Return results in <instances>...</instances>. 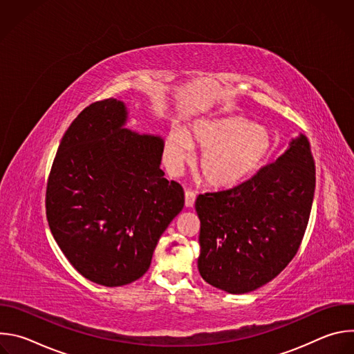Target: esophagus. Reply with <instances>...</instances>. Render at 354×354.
<instances>
[{"label": "esophagus", "instance_id": "34e87169", "mask_svg": "<svg viewBox=\"0 0 354 354\" xmlns=\"http://www.w3.org/2000/svg\"><path fill=\"white\" fill-rule=\"evenodd\" d=\"M194 200H196V193L193 190H186L185 192V206L186 207H193L194 206Z\"/></svg>", "mask_w": 354, "mask_h": 354}]
</instances>
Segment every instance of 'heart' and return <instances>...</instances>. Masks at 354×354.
<instances>
[{
	"mask_svg": "<svg viewBox=\"0 0 354 354\" xmlns=\"http://www.w3.org/2000/svg\"><path fill=\"white\" fill-rule=\"evenodd\" d=\"M203 149L198 171L209 185L231 187L255 174L272 153V134L241 116L200 119L187 130L174 129L165 138L168 165L178 171Z\"/></svg>",
	"mask_w": 354,
	"mask_h": 354,
	"instance_id": "obj_1",
	"label": "heart"
}]
</instances>
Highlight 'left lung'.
<instances>
[{"label":"left lung","instance_id":"1","mask_svg":"<svg viewBox=\"0 0 354 354\" xmlns=\"http://www.w3.org/2000/svg\"><path fill=\"white\" fill-rule=\"evenodd\" d=\"M314 192L311 147L299 134L255 176L228 190L198 194L200 276L231 294L273 280L297 254Z\"/></svg>","mask_w":354,"mask_h":354}]
</instances>
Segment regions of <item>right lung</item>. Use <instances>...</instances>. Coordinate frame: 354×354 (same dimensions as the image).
I'll use <instances>...</instances> for the list:
<instances>
[{
    "instance_id": "obj_1",
    "label": "right lung",
    "mask_w": 354,
    "mask_h": 354,
    "mask_svg": "<svg viewBox=\"0 0 354 354\" xmlns=\"http://www.w3.org/2000/svg\"><path fill=\"white\" fill-rule=\"evenodd\" d=\"M127 118L113 97L85 108L62 138L46 190L48 227L63 254L106 287L148 270L185 205L182 186L160 168L164 140L126 129Z\"/></svg>"
}]
</instances>
